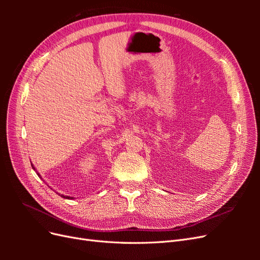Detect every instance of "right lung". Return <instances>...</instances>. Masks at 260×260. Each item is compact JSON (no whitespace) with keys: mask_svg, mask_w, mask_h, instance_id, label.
Masks as SVG:
<instances>
[{"mask_svg":"<svg viewBox=\"0 0 260 260\" xmlns=\"http://www.w3.org/2000/svg\"><path fill=\"white\" fill-rule=\"evenodd\" d=\"M31 166H32V169H35L36 170V172H37V175L39 176V177H40L41 178V175L40 174H39V172L37 171V169L35 168V166H34V165L32 164H31ZM60 196H61V198H64V199H68V200H74V198H70V196H66V195H62V194H59Z\"/></svg>","mask_w":260,"mask_h":260,"instance_id":"1","label":"right lung"}]
</instances>
